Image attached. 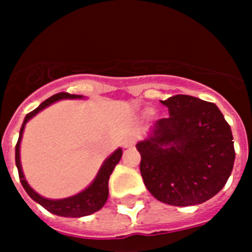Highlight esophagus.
Returning a JSON list of instances; mask_svg holds the SVG:
<instances>
[{
  "instance_id": "1",
  "label": "esophagus",
  "mask_w": 252,
  "mask_h": 252,
  "mask_svg": "<svg viewBox=\"0 0 252 252\" xmlns=\"http://www.w3.org/2000/svg\"><path fill=\"white\" fill-rule=\"evenodd\" d=\"M135 142H136L135 136H128V138H126V140L123 141V146L126 147V149H129V147H133L134 145H135Z\"/></svg>"
}]
</instances>
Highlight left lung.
Wrapping results in <instances>:
<instances>
[{
  "label": "left lung",
  "instance_id": "1",
  "mask_svg": "<svg viewBox=\"0 0 252 252\" xmlns=\"http://www.w3.org/2000/svg\"><path fill=\"white\" fill-rule=\"evenodd\" d=\"M169 117L158 119L140 141V172L158 201L194 206L222 190L235 159L230 126L212 102L189 95L161 101Z\"/></svg>",
  "mask_w": 252,
  "mask_h": 252
}]
</instances>
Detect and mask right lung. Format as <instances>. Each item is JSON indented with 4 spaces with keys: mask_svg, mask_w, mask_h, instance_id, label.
Returning a JSON list of instances; mask_svg holds the SVG:
<instances>
[{
    "mask_svg": "<svg viewBox=\"0 0 252 252\" xmlns=\"http://www.w3.org/2000/svg\"><path fill=\"white\" fill-rule=\"evenodd\" d=\"M80 95H72V94L68 93H58L56 95L51 96L50 98H47L46 101L41 103L37 108H35L34 111H32L30 113L27 114L24 122H23V126L20 128L19 131V139H18L17 145H16V164L18 168V174H19L20 183H22L23 188L25 189V191L28 192L30 197H32L34 201L39 202L40 205L44 208H46L47 211H50L51 213H55L57 216H62V217H84V216H89L91 213L96 212L100 208H102V206L106 204L108 197V179H110V175L113 172L116 164L121 161L122 157V150L118 149L103 162L102 167H101L100 172H98L97 177L95 178V180L93 182V184L85 189L84 191L79 192V194L74 195V196L67 197V199L62 200H48L45 197L40 196L37 192H35L32 188L29 187V184L25 180L24 174L22 172V167H20V159H19V146H20V140H22L23 131H24V126L27 124V122L29 121L32 117H34L37 112L44 110L45 107H47L48 105L53 103L55 101L62 100V98H80Z\"/></svg>",
    "mask_w": 252,
    "mask_h": 252,
    "instance_id": "add662e5",
    "label": "right lung"
}]
</instances>
